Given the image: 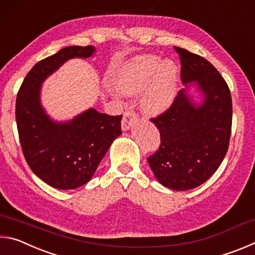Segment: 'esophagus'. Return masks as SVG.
Instances as JSON below:
<instances>
[{"mask_svg": "<svg viewBox=\"0 0 255 255\" xmlns=\"http://www.w3.org/2000/svg\"><path fill=\"white\" fill-rule=\"evenodd\" d=\"M135 119H136V112L135 111L127 110L126 112H125L123 122H122L123 130H127V129H129V127L131 126V124L135 122Z\"/></svg>", "mask_w": 255, "mask_h": 255, "instance_id": "34e87169", "label": "esophagus"}]
</instances>
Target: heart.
I'll use <instances>...</instances> for the list:
<instances>
[{
	"label": "heart",
	"instance_id": "b5f03b06",
	"mask_svg": "<svg viewBox=\"0 0 255 255\" xmlns=\"http://www.w3.org/2000/svg\"><path fill=\"white\" fill-rule=\"evenodd\" d=\"M141 106L148 114L157 115L169 108L175 96L178 66L172 60H164L154 55H141L131 59L116 80V89L125 96H137L146 89Z\"/></svg>",
	"mask_w": 255,
	"mask_h": 255
}]
</instances>
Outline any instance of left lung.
Masks as SVG:
<instances>
[{
    "label": "left lung",
    "mask_w": 255,
    "mask_h": 255,
    "mask_svg": "<svg viewBox=\"0 0 255 255\" xmlns=\"http://www.w3.org/2000/svg\"><path fill=\"white\" fill-rule=\"evenodd\" d=\"M174 50L181 79L196 81L205 100L196 107L182 90L169 109L150 119L161 144L147 159L159 183L183 191L206 182L222 164L230 145L233 107L230 88L208 60L180 47Z\"/></svg>",
    "instance_id": "1"
}]
</instances>
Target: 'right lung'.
I'll return each instance as SVG.
<instances>
[{
	"label": "right lung",
	"instance_id": "1",
	"mask_svg": "<svg viewBox=\"0 0 255 255\" xmlns=\"http://www.w3.org/2000/svg\"><path fill=\"white\" fill-rule=\"evenodd\" d=\"M93 46H70L38 62L21 84L15 103L19 139L32 172L50 187L76 189L88 183L116 138L122 133L120 116L89 109L58 124L40 106V86L67 59L92 56Z\"/></svg>",
	"mask_w": 255,
	"mask_h": 255
}]
</instances>
